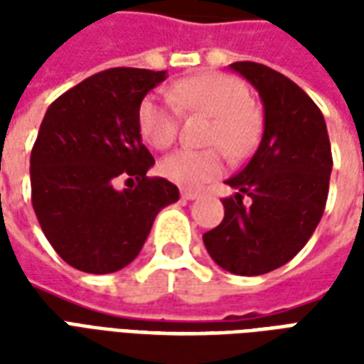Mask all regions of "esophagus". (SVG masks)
<instances>
[{"mask_svg": "<svg viewBox=\"0 0 364 364\" xmlns=\"http://www.w3.org/2000/svg\"><path fill=\"white\" fill-rule=\"evenodd\" d=\"M181 198H185V200H195V198H198V193L197 191H181Z\"/></svg>", "mask_w": 364, "mask_h": 364, "instance_id": "obj_1", "label": "esophagus"}]
</instances>
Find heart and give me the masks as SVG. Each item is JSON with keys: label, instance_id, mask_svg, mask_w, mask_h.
<instances>
[{"label": "heart", "instance_id": "b5f03b06", "mask_svg": "<svg viewBox=\"0 0 364 364\" xmlns=\"http://www.w3.org/2000/svg\"><path fill=\"white\" fill-rule=\"evenodd\" d=\"M169 98L144 97L136 122L142 140L156 150H166L177 138L179 109L210 117L205 142L222 146L232 156H244L259 136V112L250 103V91L234 75L200 74L175 82ZM224 171V154L218 148L179 150L161 159L159 173L185 189H198Z\"/></svg>", "mask_w": 364, "mask_h": 364}]
</instances>
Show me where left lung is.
<instances>
[{
  "label": "left lung",
  "mask_w": 364,
  "mask_h": 364,
  "mask_svg": "<svg viewBox=\"0 0 364 364\" xmlns=\"http://www.w3.org/2000/svg\"><path fill=\"white\" fill-rule=\"evenodd\" d=\"M259 93L265 122L259 148L228 185L224 220L203 236L216 265L242 277L282 267L320 224L331 175L323 114L287 75L255 62H234Z\"/></svg>",
  "instance_id": "left-lung-1"
}]
</instances>
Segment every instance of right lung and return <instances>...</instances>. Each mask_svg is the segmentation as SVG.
I'll list each match as a JSON object with an SVG mask.
<instances>
[{"instance_id":"1","label":"right lung","mask_w":364,"mask_h":364,"mask_svg":"<svg viewBox=\"0 0 364 364\" xmlns=\"http://www.w3.org/2000/svg\"><path fill=\"white\" fill-rule=\"evenodd\" d=\"M167 72L111 68L48 107L31 151V193L38 224L62 259L83 273L127 267L164 206L179 189L148 177L156 161L142 144L138 105ZM127 179L128 190L116 183Z\"/></svg>"}]
</instances>
